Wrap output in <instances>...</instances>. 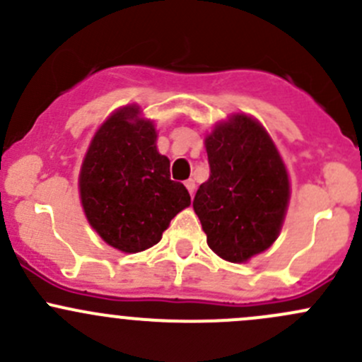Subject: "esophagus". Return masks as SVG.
Instances as JSON below:
<instances>
[{"mask_svg":"<svg viewBox=\"0 0 362 362\" xmlns=\"http://www.w3.org/2000/svg\"><path fill=\"white\" fill-rule=\"evenodd\" d=\"M185 187H187L189 194L194 196V192H196V184H194V180H192V178H189V180L185 182Z\"/></svg>","mask_w":362,"mask_h":362,"instance_id":"1","label":"esophagus"}]
</instances>
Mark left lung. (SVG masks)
<instances>
[{
	"label": "left lung",
	"instance_id": "obj_1",
	"mask_svg": "<svg viewBox=\"0 0 362 362\" xmlns=\"http://www.w3.org/2000/svg\"><path fill=\"white\" fill-rule=\"evenodd\" d=\"M204 147L210 178L192 206L208 247L226 261L245 262L282 229L291 196L286 164L264 127L245 113L218 122Z\"/></svg>",
	"mask_w": 362,
	"mask_h": 362
}]
</instances>
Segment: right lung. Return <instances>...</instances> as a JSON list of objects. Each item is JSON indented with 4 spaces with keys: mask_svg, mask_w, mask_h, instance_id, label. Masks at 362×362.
I'll use <instances>...</instances> for the list:
<instances>
[{
    "mask_svg": "<svg viewBox=\"0 0 362 362\" xmlns=\"http://www.w3.org/2000/svg\"><path fill=\"white\" fill-rule=\"evenodd\" d=\"M156 140L152 120L129 105L101 124L80 168L87 221L126 254L156 245L171 218L191 204L184 184L170 178V159L159 154Z\"/></svg>",
    "mask_w": 362,
    "mask_h": 362,
    "instance_id": "1",
    "label": "right lung"
}]
</instances>
